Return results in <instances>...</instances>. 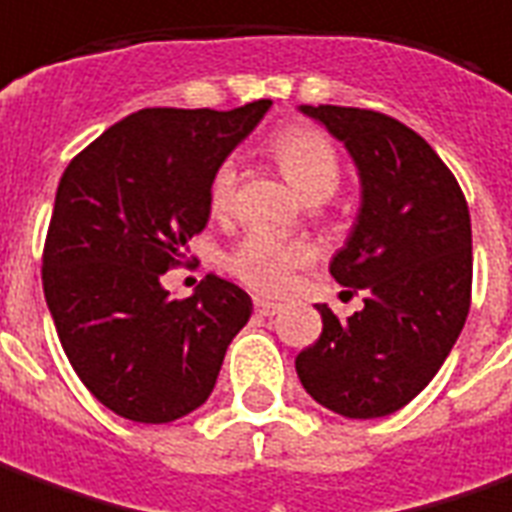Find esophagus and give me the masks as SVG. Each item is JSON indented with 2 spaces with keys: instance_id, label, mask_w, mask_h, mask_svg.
I'll list each match as a JSON object with an SVG mask.
<instances>
[{
  "instance_id": "34e87169",
  "label": "esophagus",
  "mask_w": 512,
  "mask_h": 512,
  "mask_svg": "<svg viewBox=\"0 0 512 512\" xmlns=\"http://www.w3.org/2000/svg\"><path fill=\"white\" fill-rule=\"evenodd\" d=\"M253 306H256V312H259V315H262V317L281 315V309H284L281 303L267 301V298H256V301H253Z\"/></svg>"
}]
</instances>
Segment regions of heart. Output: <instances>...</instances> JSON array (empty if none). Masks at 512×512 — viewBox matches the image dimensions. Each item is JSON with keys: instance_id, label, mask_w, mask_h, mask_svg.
<instances>
[{"instance_id": "obj_1", "label": "heart", "mask_w": 512, "mask_h": 512, "mask_svg": "<svg viewBox=\"0 0 512 512\" xmlns=\"http://www.w3.org/2000/svg\"><path fill=\"white\" fill-rule=\"evenodd\" d=\"M273 155L281 164L287 181L306 200H326L340 183V158L326 133L306 125H292L273 139ZM236 161H222L214 172L209 189V203L214 214H225L234 206ZM315 259L309 242H287L267 231H253L236 242L225 256V267L250 290L281 292L292 281V273Z\"/></svg>"}]
</instances>
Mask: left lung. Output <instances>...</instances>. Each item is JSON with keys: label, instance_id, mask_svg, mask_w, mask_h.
<instances>
[{"label": "left lung", "instance_id": "1", "mask_svg": "<svg viewBox=\"0 0 512 512\" xmlns=\"http://www.w3.org/2000/svg\"><path fill=\"white\" fill-rule=\"evenodd\" d=\"M345 144L359 211L331 259L337 284L365 292L348 320L317 303L323 334L295 370L303 390L345 418H384L432 382L471 306V217L460 183L429 144L393 116L301 105Z\"/></svg>", "mask_w": 512, "mask_h": 512}]
</instances>
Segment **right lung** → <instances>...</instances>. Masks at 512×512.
I'll return each mask as SVG.
<instances>
[{
  "label": "right lung",
  "mask_w": 512,
  "mask_h": 512,
  "mask_svg": "<svg viewBox=\"0 0 512 512\" xmlns=\"http://www.w3.org/2000/svg\"><path fill=\"white\" fill-rule=\"evenodd\" d=\"M270 105L144 108L74 155L58 183L44 298L80 382L128 421L197 410L253 312L248 292L220 276L183 301L161 276L206 228L214 172Z\"/></svg>",
  "instance_id": "1"
}]
</instances>
